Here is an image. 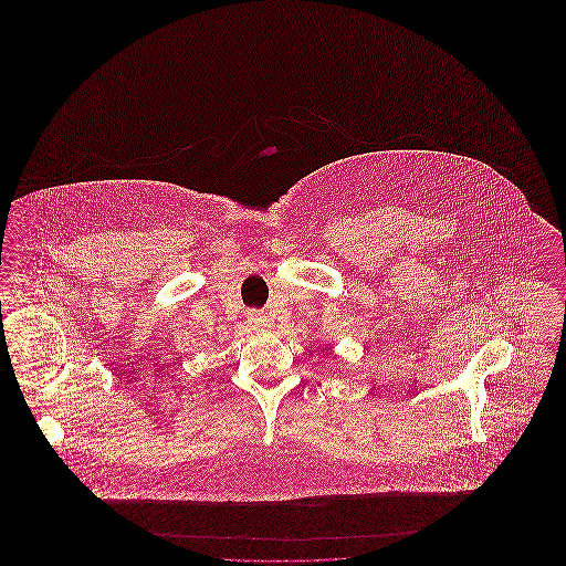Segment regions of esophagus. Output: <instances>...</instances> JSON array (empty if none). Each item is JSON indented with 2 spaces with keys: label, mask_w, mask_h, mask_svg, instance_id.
<instances>
[{
  "label": "esophagus",
  "mask_w": 566,
  "mask_h": 566,
  "mask_svg": "<svg viewBox=\"0 0 566 566\" xmlns=\"http://www.w3.org/2000/svg\"><path fill=\"white\" fill-rule=\"evenodd\" d=\"M248 324H252L254 328H263V326L268 324L265 312H261V310H250V312H248Z\"/></svg>",
  "instance_id": "1"
}]
</instances>
